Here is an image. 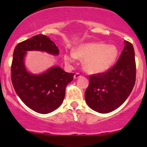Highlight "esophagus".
<instances>
[{
    "instance_id": "esophagus-1",
    "label": "esophagus",
    "mask_w": 147,
    "mask_h": 147,
    "mask_svg": "<svg viewBox=\"0 0 147 147\" xmlns=\"http://www.w3.org/2000/svg\"><path fill=\"white\" fill-rule=\"evenodd\" d=\"M80 77H81V75L79 73V72H77V73H75V75H74V78H75V79H78V78H80Z\"/></svg>"
}]
</instances>
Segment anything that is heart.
<instances>
[{
    "label": "heart",
    "mask_w": 147,
    "mask_h": 147,
    "mask_svg": "<svg viewBox=\"0 0 147 147\" xmlns=\"http://www.w3.org/2000/svg\"><path fill=\"white\" fill-rule=\"evenodd\" d=\"M119 51L114 45L100 42L81 44L73 50V53L64 55L65 62L71 64L76 58L84 60L83 66L89 73H101L109 69L115 64Z\"/></svg>",
    "instance_id": "heart-1"
}]
</instances>
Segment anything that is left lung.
<instances>
[{"label":"left lung","instance_id":"1","mask_svg":"<svg viewBox=\"0 0 147 147\" xmlns=\"http://www.w3.org/2000/svg\"><path fill=\"white\" fill-rule=\"evenodd\" d=\"M124 47L116 64L105 72L90 76L85 100L93 110L109 113L121 106L132 91L136 81V63L132 44Z\"/></svg>","mask_w":147,"mask_h":147}]
</instances>
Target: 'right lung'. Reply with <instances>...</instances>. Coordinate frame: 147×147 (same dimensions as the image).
<instances>
[{"label":"right lung","instance_id":"right-lung-1","mask_svg":"<svg viewBox=\"0 0 147 147\" xmlns=\"http://www.w3.org/2000/svg\"><path fill=\"white\" fill-rule=\"evenodd\" d=\"M29 50L45 51L57 55L59 50L48 37L37 35L16 45L11 65V81L15 91L23 103L35 112L47 114L63 103L66 86L73 80L74 73L53 67L40 75L29 73L24 57Z\"/></svg>","mask_w":147,"mask_h":147}]
</instances>
